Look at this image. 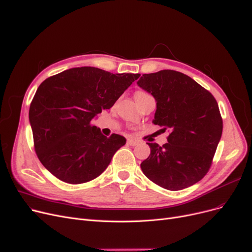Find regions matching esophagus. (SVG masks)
<instances>
[{
  "label": "esophagus",
  "mask_w": 252,
  "mask_h": 252,
  "mask_svg": "<svg viewBox=\"0 0 252 252\" xmlns=\"http://www.w3.org/2000/svg\"><path fill=\"white\" fill-rule=\"evenodd\" d=\"M127 144L129 146H136L138 144V140L136 139H133V138H128L127 139Z\"/></svg>",
  "instance_id": "1"
}]
</instances>
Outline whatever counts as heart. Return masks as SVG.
Masks as SVG:
<instances>
[{
	"mask_svg": "<svg viewBox=\"0 0 252 252\" xmlns=\"http://www.w3.org/2000/svg\"><path fill=\"white\" fill-rule=\"evenodd\" d=\"M145 94H146V93H144V92H136L134 96H138V95H145Z\"/></svg>",
	"mask_w": 252,
	"mask_h": 252,
	"instance_id": "1",
	"label": "heart"
}]
</instances>
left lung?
Instances as JSON below:
<instances>
[{
	"mask_svg": "<svg viewBox=\"0 0 252 252\" xmlns=\"http://www.w3.org/2000/svg\"><path fill=\"white\" fill-rule=\"evenodd\" d=\"M137 86L155 99L152 122L170 131L162 147L147 143L151 154L140 163L143 173L155 184L173 191L197 183L208 173L222 134L215 98L195 80L175 70L143 74Z\"/></svg>",
	"mask_w": 252,
	"mask_h": 252,
	"instance_id": "1",
	"label": "left lung"
}]
</instances>
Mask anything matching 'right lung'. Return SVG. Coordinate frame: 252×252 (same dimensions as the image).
Returning <instances> with one entry per match:
<instances>
[{
  "instance_id": "obj_1",
  "label": "right lung",
  "mask_w": 252,
  "mask_h": 252,
  "mask_svg": "<svg viewBox=\"0 0 252 252\" xmlns=\"http://www.w3.org/2000/svg\"><path fill=\"white\" fill-rule=\"evenodd\" d=\"M139 75L78 67L39 86L29 120L37 156L48 172L69 184L89 182L104 172L126 138L103 135L91 121L112 107Z\"/></svg>"
}]
</instances>
